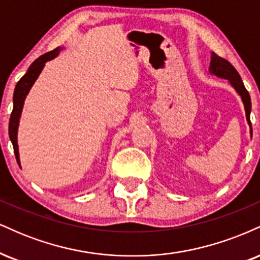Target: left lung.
Returning a JSON list of instances; mask_svg holds the SVG:
<instances>
[{
    "instance_id": "obj_1",
    "label": "left lung",
    "mask_w": 260,
    "mask_h": 260,
    "mask_svg": "<svg viewBox=\"0 0 260 260\" xmlns=\"http://www.w3.org/2000/svg\"><path fill=\"white\" fill-rule=\"evenodd\" d=\"M211 74H215V76L220 77V78L229 79L231 85L236 89V91L241 95L242 101L244 104V110H246V117L247 122H248L250 127V134H252V124H250V110H252V103H250V96L249 92L247 91V89L244 88V84L241 79L240 74H238L236 68L232 66L228 59L220 57L215 52H211V61H210V67H209Z\"/></svg>"
}]
</instances>
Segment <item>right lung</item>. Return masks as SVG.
<instances>
[{"label":"right lung","instance_id":"add662e5","mask_svg":"<svg viewBox=\"0 0 260 260\" xmlns=\"http://www.w3.org/2000/svg\"><path fill=\"white\" fill-rule=\"evenodd\" d=\"M59 50L61 49L57 47V49L52 50V51H50V52H46L45 55L40 56V57L35 59V61L30 64V67H29L28 72H26L24 76L19 79V82H18L16 85V89H14L13 110H12L11 118H10V139H11L12 144H13L14 155H16L17 162L19 166H20V164H19V154H18L17 131H18V123H19L20 113H22L23 104H24L25 96H26V94L29 92V90H30L31 85L34 84V82L37 80L39 74H40L41 71H43L45 62L50 61V59L56 57V56L58 55Z\"/></svg>","mask_w":260,"mask_h":260}]
</instances>
